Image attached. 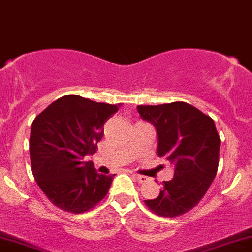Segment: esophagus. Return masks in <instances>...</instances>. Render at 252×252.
<instances>
[{"label": "esophagus", "instance_id": "34e87169", "mask_svg": "<svg viewBox=\"0 0 252 252\" xmlns=\"http://www.w3.org/2000/svg\"><path fill=\"white\" fill-rule=\"evenodd\" d=\"M132 177L134 178V179H136L138 183H140V184H143V183H147V181L149 180L147 177H144V175H139V174H132Z\"/></svg>", "mask_w": 252, "mask_h": 252}]
</instances>
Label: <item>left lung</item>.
I'll use <instances>...</instances> for the list:
<instances>
[{
    "instance_id": "left-lung-1",
    "label": "left lung",
    "mask_w": 252,
    "mask_h": 252,
    "mask_svg": "<svg viewBox=\"0 0 252 252\" xmlns=\"http://www.w3.org/2000/svg\"><path fill=\"white\" fill-rule=\"evenodd\" d=\"M137 110L155 127L158 155L174 169L158 198L147 199L145 204L159 216L183 215L198 204L218 172L221 140L215 123L185 102L138 105Z\"/></svg>"
}]
</instances>
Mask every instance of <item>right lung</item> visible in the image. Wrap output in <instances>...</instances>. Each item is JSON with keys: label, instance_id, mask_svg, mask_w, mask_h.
I'll return each mask as SVG.
<instances>
[{"label": "right lung", "instance_id": "right-lung-1", "mask_svg": "<svg viewBox=\"0 0 252 252\" xmlns=\"http://www.w3.org/2000/svg\"><path fill=\"white\" fill-rule=\"evenodd\" d=\"M118 109L115 104L67 94L33 120L30 136L32 173L56 207L80 214L108 193L115 174H98L84 158L96 153L104 123Z\"/></svg>", "mask_w": 252, "mask_h": 252}]
</instances>
